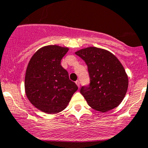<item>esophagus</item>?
Wrapping results in <instances>:
<instances>
[{
    "mask_svg": "<svg viewBox=\"0 0 148 148\" xmlns=\"http://www.w3.org/2000/svg\"><path fill=\"white\" fill-rule=\"evenodd\" d=\"M76 84L78 86V87L79 88V86H80V83H79V80H77V81H76Z\"/></svg>",
    "mask_w": 148,
    "mask_h": 148,
    "instance_id": "esophagus-1",
    "label": "esophagus"
}]
</instances>
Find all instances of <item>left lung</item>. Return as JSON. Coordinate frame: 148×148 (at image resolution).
I'll use <instances>...</instances> for the list:
<instances>
[{
	"mask_svg": "<svg viewBox=\"0 0 148 148\" xmlns=\"http://www.w3.org/2000/svg\"><path fill=\"white\" fill-rule=\"evenodd\" d=\"M75 53L88 67L90 83L80 89L88 104L102 112L117 107L128 87L127 75L118 59L108 51L92 46Z\"/></svg>",
	"mask_w": 148,
	"mask_h": 148,
	"instance_id": "obj_1",
	"label": "left lung"
}]
</instances>
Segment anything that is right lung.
Segmentation results:
<instances>
[{
  "mask_svg": "<svg viewBox=\"0 0 148 148\" xmlns=\"http://www.w3.org/2000/svg\"><path fill=\"white\" fill-rule=\"evenodd\" d=\"M68 51V48L57 45L44 46L28 62L25 77L26 95L34 107L45 113L56 114L64 110L78 89L61 65Z\"/></svg>",
  "mask_w": 148,
  "mask_h": 148,
  "instance_id": "right-lung-1",
  "label": "right lung"
}]
</instances>
